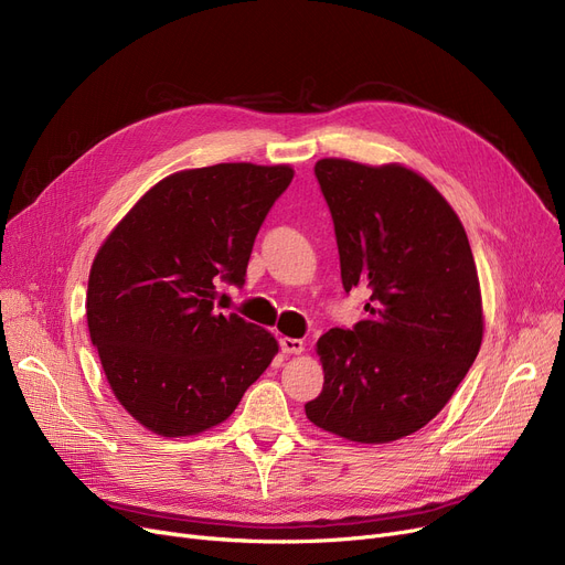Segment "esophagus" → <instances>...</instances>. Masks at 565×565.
<instances>
[{"label":"esophagus","mask_w":565,"mask_h":565,"mask_svg":"<svg viewBox=\"0 0 565 565\" xmlns=\"http://www.w3.org/2000/svg\"><path fill=\"white\" fill-rule=\"evenodd\" d=\"M279 345H281V350H284L286 354H302V352H305V341H302V339L284 337V339L279 341Z\"/></svg>","instance_id":"obj_1"}]
</instances>
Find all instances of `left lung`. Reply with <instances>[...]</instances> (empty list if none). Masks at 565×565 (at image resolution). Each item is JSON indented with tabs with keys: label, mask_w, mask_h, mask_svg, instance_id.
<instances>
[{
	"label": "left lung",
	"mask_w": 565,
	"mask_h": 565,
	"mask_svg": "<svg viewBox=\"0 0 565 565\" xmlns=\"http://www.w3.org/2000/svg\"><path fill=\"white\" fill-rule=\"evenodd\" d=\"M345 292H371L352 330L316 343L324 382L307 419L337 437L390 444L447 405L483 341V300L465 226L414 169L316 162Z\"/></svg>",
	"instance_id": "8db88e82"
}]
</instances>
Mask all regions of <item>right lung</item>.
<instances>
[{"instance_id":"1","label":"right lung","mask_w":565,"mask_h":565,"mask_svg":"<svg viewBox=\"0 0 565 565\" xmlns=\"http://www.w3.org/2000/svg\"><path fill=\"white\" fill-rule=\"evenodd\" d=\"M290 164L222 162L148 190L100 245L86 288L88 334L116 401L160 437L226 422L270 366L275 334L215 311L245 284L256 233L292 181Z\"/></svg>"}]
</instances>
